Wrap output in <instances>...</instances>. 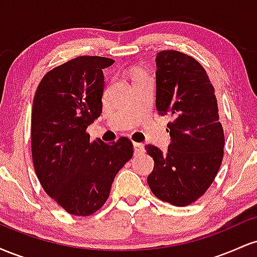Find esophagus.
Returning a JSON list of instances; mask_svg holds the SVG:
<instances>
[{
  "mask_svg": "<svg viewBox=\"0 0 257 257\" xmlns=\"http://www.w3.org/2000/svg\"><path fill=\"white\" fill-rule=\"evenodd\" d=\"M144 150H145V149H144L143 144L134 143V152H135V153H143Z\"/></svg>",
  "mask_w": 257,
  "mask_h": 257,
  "instance_id": "1",
  "label": "esophagus"
}]
</instances>
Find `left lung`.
<instances>
[{
  "mask_svg": "<svg viewBox=\"0 0 257 257\" xmlns=\"http://www.w3.org/2000/svg\"><path fill=\"white\" fill-rule=\"evenodd\" d=\"M156 108L168 123V151L147 145L155 161L147 178L152 193L163 202L185 206L213 184L223 157L225 135L213 84L196 59L176 51L156 57Z\"/></svg>",
  "mask_w": 257,
  "mask_h": 257,
  "instance_id": "8db88e82",
  "label": "left lung"
}]
</instances>
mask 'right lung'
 I'll return each mask as SVG.
<instances>
[{
  "label": "right lung",
  "mask_w": 257,
  "mask_h": 257,
  "mask_svg": "<svg viewBox=\"0 0 257 257\" xmlns=\"http://www.w3.org/2000/svg\"><path fill=\"white\" fill-rule=\"evenodd\" d=\"M114 60L77 57L46 73L32 105L31 151L43 190L69 214L88 216L110 196L116 174L133 157L128 138L105 144L87 134L102 112V70Z\"/></svg>",
  "instance_id": "right-lung-1"
}]
</instances>
